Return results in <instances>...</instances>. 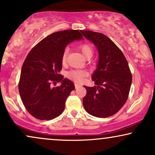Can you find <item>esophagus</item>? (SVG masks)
<instances>
[{
  "instance_id": "1",
  "label": "esophagus",
  "mask_w": 155,
  "mask_h": 155,
  "mask_svg": "<svg viewBox=\"0 0 155 155\" xmlns=\"http://www.w3.org/2000/svg\"><path fill=\"white\" fill-rule=\"evenodd\" d=\"M80 87H81V84H77V83L75 84V88L76 89L79 88Z\"/></svg>"
}]
</instances>
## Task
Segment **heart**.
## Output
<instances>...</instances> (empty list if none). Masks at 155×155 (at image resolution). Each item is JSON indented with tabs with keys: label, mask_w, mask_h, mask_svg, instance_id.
<instances>
[{
	"label": "heart",
	"mask_w": 155,
	"mask_h": 155,
	"mask_svg": "<svg viewBox=\"0 0 155 155\" xmlns=\"http://www.w3.org/2000/svg\"><path fill=\"white\" fill-rule=\"evenodd\" d=\"M80 50L86 58H91L94 54V50L92 46L89 44L81 45L80 46ZM67 53H68V50H65L63 53L62 59H61L63 64L66 63ZM87 75H88V73L84 70H71L67 73V76L76 82H81Z\"/></svg>",
	"instance_id": "obj_1"
}]
</instances>
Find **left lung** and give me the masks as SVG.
I'll list each match as a JSON object with an SVG mask.
<instances>
[{
	"label": "left lung",
	"mask_w": 155,
	"mask_h": 155,
	"mask_svg": "<svg viewBox=\"0 0 155 155\" xmlns=\"http://www.w3.org/2000/svg\"><path fill=\"white\" fill-rule=\"evenodd\" d=\"M84 37L95 45L99 59L92 75L95 85L84 86L87 94L83 105L89 114L107 118L120 110L127 100L132 76L127 60L118 46L102 33L81 31Z\"/></svg>",
	"instance_id": "left-lung-1"
}]
</instances>
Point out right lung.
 I'll list each match as a JSON object with an SVG mask.
<instances>
[{"label": "right lung", "instance_id": "right-lung-1", "mask_svg": "<svg viewBox=\"0 0 155 155\" xmlns=\"http://www.w3.org/2000/svg\"><path fill=\"white\" fill-rule=\"evenodd\" d=\"M83 36L78 30H64L48 35L30 50L22 66L18 91L24 107L39 120H49L64 110L74 84L59 74L66 45ZM61 82L59 87L51 84Z\"/></svg>", "mask_w": 155, "mask_h": 155}]
</instances>
